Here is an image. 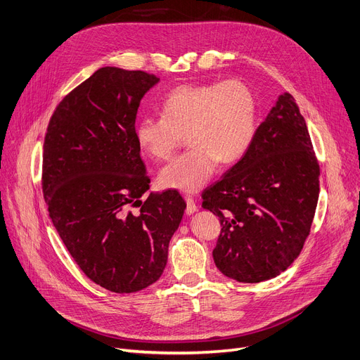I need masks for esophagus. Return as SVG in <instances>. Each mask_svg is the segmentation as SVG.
Returning <instances> with one entry per match:
<instances>
[{"label":"esophagus","instance_id":"1","mask_svg":"<svg viewBox=\"0 0 360 360\" xmlns=\"http://www.w3.org/2000/svg\"><path fill=\"white\" fill-rule=\"evenodd\" d=\"M184 199H186V204H188V207H186V214H188V215L195 214V212L198 211V205L195 204L193 198H191V196H186Z\"/></svg>","mask_w":360,"mask_h":360}]
</instances>
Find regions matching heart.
I'll return each instance as SVG.
<instances>
[{"label":"heart","instance_id":"1","mask_svg":"<svg viewBox=\"0 0 360 360\" xmlns=\"http://www.w3.org/2000/svg\"><path fill=\"white\" fill-rule=\"evenodd\" d=\"M257 97L248 84L227 79L184 84L165 96L161 117H143L134 127L140 149L168 160L188 134V152L172 160L158 180L167 189L198 192L220 162L233 164L251 148L257 133Z\"/></svg>","mask_w":360,"mask_h":360}]
</instances>
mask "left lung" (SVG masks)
Masks as SVG:
<instances>
[{
	"mask_svg": "<svg viewBox=\"0 0 360 360\" xmlns=\"http://www.w3.org/2000/svg\"><path fill=\"white\" fill-rule=\"evenodd\" d=\"M202 199L221 223L212 257L224 276L257 283L291 266L318 205L319 164L290 93L278 97L248 152Z\"/></svg>",
	"mask_w": 360,
	"mask_h": 360,
	"instance_id": "left-lung-1",
	"label": "left lung"
}]
</instances>
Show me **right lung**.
I'll use <instances>...</instances> for the list:
<instances>
[{
	"mask_svg": "<svg viewBox=\"0 0 360 360\" xmlns=\"http://www.w3.org/2000/svg\"><path fill=\"white\" fill-rule=\"evenodd\" d=\"M158 82L143 70L97 69L56 108L44 140L42 192L57 233L85 275L118 294L161 278L186 210L177 191L140 199L150 179L134 124Z\"/></svg>",
	"mask_w": 360,
	"mask_h": 360,
	"instance_id": "right-lung-1",
	"label": "right lung"
}]
</instances>
